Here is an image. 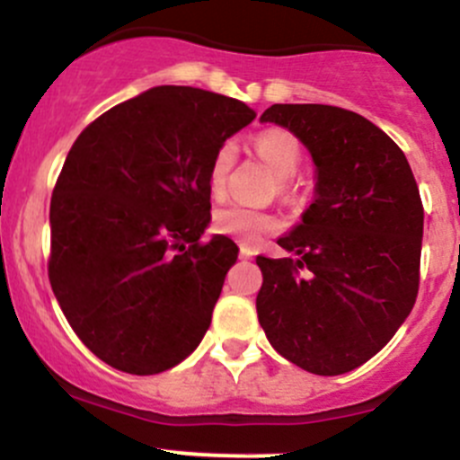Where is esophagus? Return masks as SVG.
Returning a JSON list of instances; mask_svg holds the SVG:
<instances>
[{"mask_svg": "<svg viewBox=\"0 0 460 460\" xmlns=\"http://www.w3.org/2000/svg\"><path fill=\"white\" fill-rule=\"evenodd\" d=\"M239 257H241V259H252V257H254V250L250 248V245L241 243V245H239Z\"/></svg>", "mask_w": 460, "mask_h": 460, "instance_id": "1", "label": "esophagus"}]
</instances>
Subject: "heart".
I'll return each mask as SVG.
<instances>
[{
	"label": "heart",
	"mask_w": 460,
	"mask_h": 460,
	"mask_svg": "<svg viewBox=\"0 0 460 460\" xmlns=\"http://www.w3.org/2000/svg\"><path fill=\"white\" fill-rule=\"evenodd\" d=\"M254 150L279 179H290L301 165V146L296 137L288 130L274 128V130L261 132L254 139ZM234 157L236 150L230 141L217 148L215 157L210 161V170H208V186L215 197L224 195ZM283 186H286V181H283ZM274 226H277V221L272 215L245 206V203H230V206L217 210L215 215V230L219 234L230 236V239L243 241V243H254L265 232L274 230Z\"/></svg>",
	"instance_id": "obj_1"
}]
</instances>
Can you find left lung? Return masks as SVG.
Masks as SVG:
<instances>
[{
    "instance_id": "1",
    "label": "left lung",
    "mask_w": 460,
    "mask_h": 460,
    "mask_svg": "<svg viewBox=\"0 0 460 460\" xmlns=\"http://www.w3.org/2000/svg\"><path fill=\"white\" fill-rule=\"evenodd\" d=\"M314 161V199L277 243L296 259L257 257V314L270 345L295 366L336 376L370 361L419 295L423 203L403 150L352 111L274 103Z\"/></svg>"
}]
</instances>
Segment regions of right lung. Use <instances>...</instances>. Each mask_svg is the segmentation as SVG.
<instances>
[{
	"label": "right lung",
	"instance_id": "add662e5",
	"mask_svg": "<svg viewBox=\"0 0 460 460\" xmlns=\"http://www.w3.org/2000/svg\"><path fill=\"white\" fill-rule=\"evenodd\" d=\"M252 108L190 86H157L90 124L50 199L49 279L94 357L159 374L208 332L239 248L210 224L208 170Z\"/></svg>",
	"mask_w": 460,
	"mask_h": 460
}]
</instances>
